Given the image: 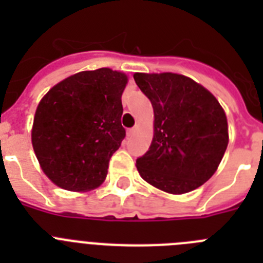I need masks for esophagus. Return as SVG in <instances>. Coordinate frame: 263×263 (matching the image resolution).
I'll return each mask as SVG.
<instances>
[{"label":"esophagus","mask_w":263,"mask_h":263,"mask_svg":"<svg viewBox=\"0 0 263 263\" xmlns=\"http://www.w3.org/2000/svg\"><path fill=\"white\" fill-rule=\"evenodd\" d=\"M136 132H137V127H132V129H129L127 130V137H133L134 134H136Z\"/></svg>","instance_id":"34e87169"}]
</instances>
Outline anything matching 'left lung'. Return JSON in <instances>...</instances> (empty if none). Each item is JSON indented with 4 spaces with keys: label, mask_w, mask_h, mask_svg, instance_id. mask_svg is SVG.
I'll return each mask as SVG.
<instances>
[{
    "label": "left lung",
    "mask_w": 263,
    "mask_h": 263,
    "mask_svg": "<svg viewBox=\"0 0 263 263\" xmlns=\"http://www.w3.org/2000/svg\"><path fill=\"white\" fill-rule=\"evenodd\" d=\"M154 109V137L137 158L139 175L168 194L196 190L215 174L228 146L227 116L210 90L176 73H134Z\"/></svg>",
    "instance_id": "8db88e82"
}]
</instances>
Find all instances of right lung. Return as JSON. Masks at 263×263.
I'll return each mask as SVG.
<instances>
[{"mask_svg":"<svg viewBox=\"0 0 263 263\" xmlns=\"http://www.w3.org/2000/svg\"><path fill=\"white\" fill-rule=\"evenodd\" d=\"M125 73L100 68L60 81L41 100L31 141L43 173L60 188L89 191L105 180L126 136L121 125Z\"/></svg>","mask_w":263,"mask_h":263,"instance_id":"right-lung-1","label":"right lung"}]
</instances>
